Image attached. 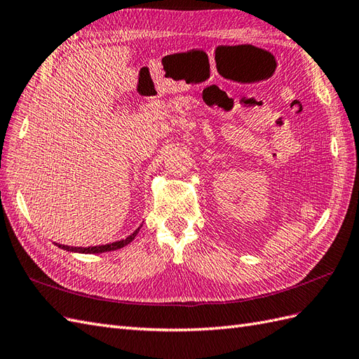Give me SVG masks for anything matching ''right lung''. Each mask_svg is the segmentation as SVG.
I'll use <instances>...</instances> for the list:
<instances>
[{
  "label": "right lung",
  "instance_id": "obj_1",
  "mask_svg": "<svg viewBox=\"0 0 359 359\" xmlns=\"http://www.w3.org/2000/svg\"><path fill=\"white\" fill-rule=\"evenodd\" d=\"M140 229H141V226L137 227L133 233H130L127 238H124V240L110 243V244H101V245H92V247H71V245L59 244V243H54V244H56L57 247H60V249H63V250L74 252V253H104V252L118 250V249H121V247L130 244L135 240V236L137 235V232H140Z\"/></svg>",
  "mask_w": 359,
  "mask_h": 359
}]
</instances>
